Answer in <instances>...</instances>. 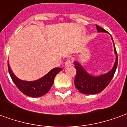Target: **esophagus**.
Segmentation results:
<instances>
[{
    "mask_svg": "<svg viewBox=\"0 0 127 127\" xmlns=\"http://www.w3.org/2000/svg\"><path fill=\"white\" fill-rule=\"evenodd\" d=\"M73 63V61H72L71 58H68L65 62V66H68L69 65H71Z\"/></svg>",
    "mask_w": 127,
    "mask_h": 127,
    "instance_id": "1",
    "label": "esophagus"
}]
</instances>
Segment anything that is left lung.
<instances>
[{
  "instance_id": "1",
  "label": "left lung",
  "mask_w": 127,
  "mask_h": 127,
  "mask_svg": "<svg viewBox=\"0 0 127 127\" xmlns=\"http://www.w3.org/2000/svg\"><path fill=\"white\" fill-rule=\"evenodd\" d=\"M98 32L107 31L100 26L96 24ZM113 40V39H112ZM115 54H116V59L113 69L106 74L102 75L98 77L92 76L87 73L83 67L77 62H75V68L76 69V75L75 77V86L80 93L86 95H93L101 93L108 86L114 75L118 65L117 52L114 47Z\"/></svg>"
}]
</instances>
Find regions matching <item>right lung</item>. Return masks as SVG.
<instances>
[{"label":"right lung","instance_id":"right-lung-1","mask_svg":"<svg viewBox=\"0 0 127 127\" xmlns=\"http://www.w3.org/2000/svg\"><path fill=\"white\" fill-rule=\"evenodd\" d=\"M8 69L10 76L16 86L24 95L31 97H39L47 93L52 87L56 75L62 70V68H54L51 70L44 77L36 81L26 82L18 79L11 70L8 63Z\"/></svg>","mask_w":127,"mask_h":127}]
</instances>
